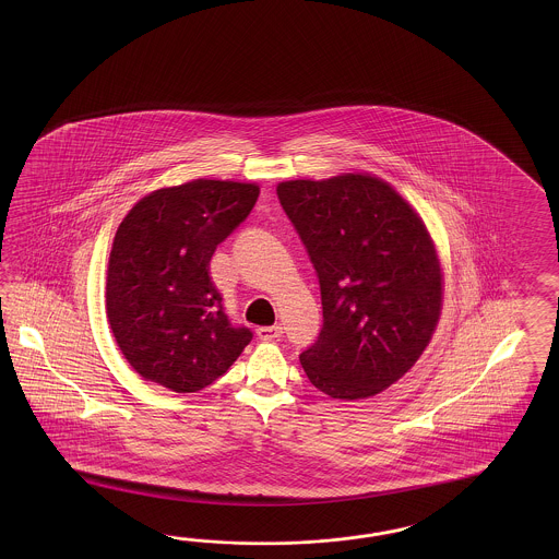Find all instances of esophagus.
<instances>
[{
	"mask_svg": "<svg viewBox=\"0 0 559 559\" xmlns=\"http://www.w3.org/2000/svg\"><path fill=\"white\" fill-rule=\"evenodd\" d=\"M258 338L260 340H276L283 336V328L276 323V325H262L255 330Z\"/></svg>",
	"mask_w": 559,
	"mask_h": 559,
	"instance_id": "esophagus-1",
	"label": "esophagus"
}]
</instances>
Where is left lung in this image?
Segmentation results:
<instances>
[{
    "label": "left lung",
    "mask_w": 559,
    "mask_h": 559,
    "mask_svg": "<svg viewBox=\"0 0 559 559\" xmlns=\"http://www.w3.org/2000/svg\"><path fill=\"white\" fill-rule=\"evenodd\" d=\"M276 194L322 290V332L299 355L305 374L334 400L388 390L439 323L442 274L423 219L371 174L288 180Z\"/></svg>",
    "instance_id": "left-lung-1"
}]
</instances>
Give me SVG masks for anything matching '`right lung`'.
<instances>
[{"label": "right lung", "mask_w": 559, "mask_h": 559, "mask_svg": "<svg viewBox=\"0 0 559 559\" xmlns=\"http://www.w3.org/2000/svg\"><path fill=\"white\" fill-rule=\"evenodd\" d=\"M260 188L192 180L159 188L129 211L112 241L106 316L143 379L194 393L236 362L250 328L234 325L209 276L217 246L250 215Z\"/></svg>", "instance_id": "right-lung-1"}]
</instances>
